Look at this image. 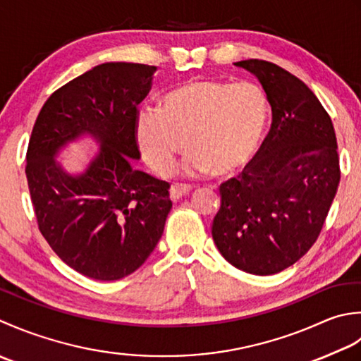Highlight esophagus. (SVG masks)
Returning <instances> with one entry per match:
<instances>
[{
    "label": "esophagus",
    "instance_id": "esophagus-1",
    "mask_svg": "<svg viewBox=\"0 0 361 361\" xmlns=\"http://www.w3.org/2000/svg\"><path fill=\"white\" fill-rule=\"evenodd\" d=\"M191 191L190 185H182V183H173L170 188V197L173 201H179L180 197L187 196Z\"/></svg>",
    "mask_w": 361,
    "mask_h": 361
}]
</instances>
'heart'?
<instances>
[{
    "instance_id": "1",
    "label": "heart",
    "mask_w": 361,
    "mask_h": 361,
    "mask_svg": "<svg viewBox=\"0 0 361 361\" xmlns=\"http://www.w3.org/2000/svg\"><path fill=\"white\" fill-rule=\"evenodd\" d=\"M267 123V98L251 82L188 79L160 98L159 109L135 115V142L154 173L165 176L185 148L183 171L223 178L246 165ZM184 143H181V140Z\"/></svg>"
}]
</instances>
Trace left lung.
Masks as SVG:
<instances>
[{
  "label": "left lung",
  "mask_w": 361,
  "mask_h": 361,
  "mask_svg": "<svg viewBox=\"0 0 361 361\" xmlns=\"http://www.w3.org/2000/svg\"><path fill=\"white\" fill-rule=\"evenodd\" d=\"M260 80L273 123L251 164L219 187L212 237L245 273H281L318 240L340 183L332 120L302 80L259 59L235 62Z\"/></svg>",
  "instance_id": "obj_1"
}]
</instances>
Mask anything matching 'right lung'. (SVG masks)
I'll list each match as a JSON object with an SVG mask.
<instances>
[{"mask_svg":"<svg viewBox=\"0 0 361 361\" xmlns=\"http://www.w3.org/2000/svg\"><path fill=\"white\" fill-rule=\"evenodd\" d=\"M156 67L107 62L51 94L29 138L26 179L37 224L61 260L94 281L137 271L164 233L173 202L170 183L134 168L138 104ZM87 131L102 151L85 173L70 176L54 160Z\"/></svg>","mask_w":361,"mask_h":361,"instance_id":"add662e5","label":"right lung"}]
</instances>
